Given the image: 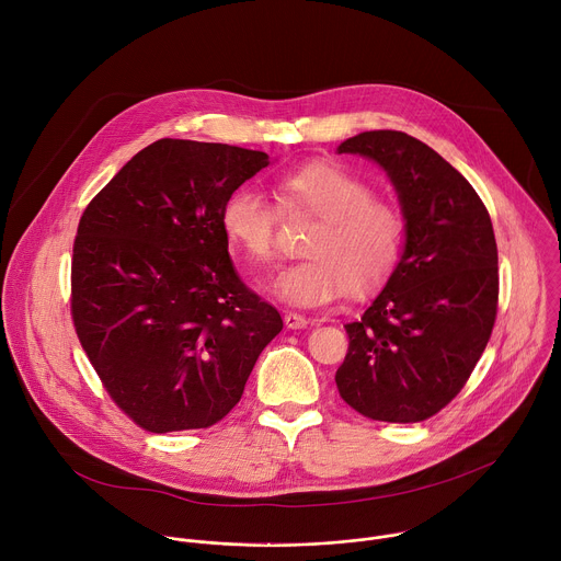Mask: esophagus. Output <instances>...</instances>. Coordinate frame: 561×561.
<instances>
[{"label": "esophagus", "mask_w": 561, "mask_h": 561, "mask_svg": "<svg viewBox=\"0 0 561 561\" xmlns=\"http://www.w3.org/2000/svg\"><path fill=\"white\" fill-rule=\"evenodd\" d=\"M284 324H286V329L297 331V329H304L308 324V319L304 314H299V312H286L284 314Z\"/></svg>", "instance_id": "esophagus-1"}]
</instances>
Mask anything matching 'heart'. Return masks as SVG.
Listing matches in <instances>:
<instances>
[{
    "mask_svg": "<svg viewBox=\"0 0 561 561\" xmlns=\"http://www.w3.org/2000/svg\"><path fill=\"white\" fill-rule=\"evenodd\" d=\"M286 210L317 221L304 262L282 273L275 288L295 306H324L346 290L364 297L381 288L404 255L407 219L392 202L375 197L368 182L340 164L312 162L277 180ZM277 206L260 191L242 186L221 206L226 242L251 264L268 266L277 257Z\"/></svg>",
    "mask_w": 561,
    "mask_h": 561,
    "instance_id": "obj_1",
    "label": "heart"
}]
</instances>
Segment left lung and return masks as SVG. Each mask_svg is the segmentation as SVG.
Returning a JSON list of instances; mask_svg holds the SVG:
<instances>
[{
  "label": "left lung",
  "mask_w": 561,
  "mask_h": 561,
  "mask_svg": "<svg viewBox=\"0 0 561 561\" xmlns=\"http://www.w3.org/2000/svg\"><path fill=\"white\" fill-rule=\"evenodd\" d=\"M337 150L375 159L407 219L402 262L344 327L337 390L368 420L424 422L453 402L491 340L500 299L493 221L466 178L402 130H366Z\"/></svg>",
  "instance_id": "8db88e82"
}]
</instances>
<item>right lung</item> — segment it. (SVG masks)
<instances>
[{"label": "right lung", "instance_id": "right-lung-1", "mask_svg": "<svg viewBox=\"0 0 561 561\" xmlns=\"http://www.w3.org/2000/svg\"><path fill=\"white\" fill-rule=\"evenodd\" d=\"M266 167L262 150L157 139L79 219L75 333L115 407L148 433L221 422L284 327L239 279L219 224L224 199Z\"/></svg>", "mask_w": 561, "mask_h": 561}]
</instances>
